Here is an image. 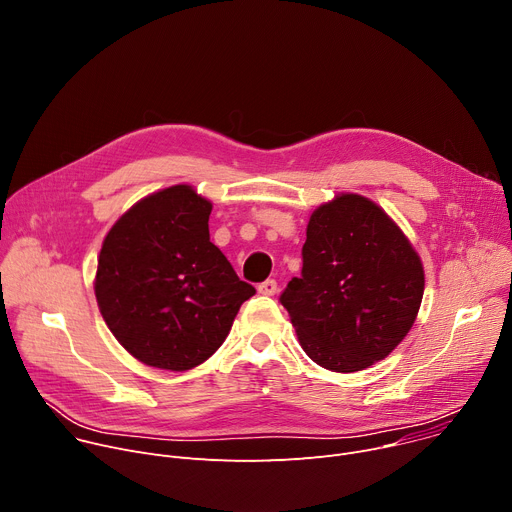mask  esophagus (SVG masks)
<instances>
[{
    "label": "esophagus",
    "instance_id": "34e87169",
    "mask_svg": "<svg viewBox=\"0 0 512 512\" xmlns=\"http://www.w3.org/2000/svg\"><path fill=\"white\" fill-rule=\"evenodd\" d=\"M257 292L263 296H275L277 294V282L275 280H265L263 284L257 286Z\"/></svg>",
    "mask_w": 512,
    "mask_h": 512
}]
</instances>
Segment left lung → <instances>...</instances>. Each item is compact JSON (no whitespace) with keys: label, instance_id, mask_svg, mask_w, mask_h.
I'll return each instance as SVG.
<instances>
[{"label":"left lung","instance_id":"obj_1","mask_svg":"<svg viewBox=\"0 0 512 512\" xmlns=\"http://www.w3.org/2000/svg\"><path fill=\"white\" fill-rule=\"evenodd\" d=\"M425 292L421 257L371 200L339 194L306 228L302 275L280 296L306 355L324 369L361 371L406 337Z\"/></svg>","mask_w":512,"mask_h":512}]
</instances>
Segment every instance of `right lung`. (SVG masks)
Returning <instances> with one entry per match:
<instances>
[{
  "label": "right lung",
  "mask_w": 512,
  "mask_h": 512,
  "mask_svg": "<svg viewBox=\"0 0 512 512\" xmlns=\"http://www.w3.org/2000/svg\"><path fill=\"white\" fill-rule=\"evenodd\" d=\"M212 204L192 185L136 202L104 239L96 300L118 343L151 367L185 371L226 339L255 288L210 243Z\"/></svg>",
  "instance_id": "right-lung-1"
}]
</instances>
